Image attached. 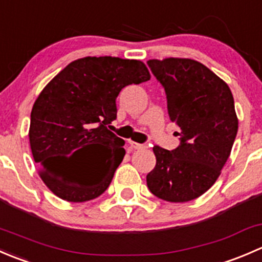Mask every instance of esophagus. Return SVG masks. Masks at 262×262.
<instances>
[{"instance_id": "obj_1", "label": "esophagus", "mask_w": 262, "mask_h": 262, "mask_svg": "<svg viewBox=\"0 0 262 262\" xmlns=\"http://www.w3.org/2000/svg\"><path fill=\"white\" fill-rule=\"evenodd\" d=\"M130 146L134 148V149H147L148 146L147 144H139L136 143V142H130Z\"/></svg>"}]
</instances>
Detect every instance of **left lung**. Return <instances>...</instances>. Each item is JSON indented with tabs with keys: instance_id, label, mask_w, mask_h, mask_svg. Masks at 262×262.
Segmentation results:
<instances>
[{
	"instance_id": "8db88e82",
	"label": "left lung",
	"mask_w": 262,
	"mask_h": 262,
	"mask_svg": "<svg viewBox=\"0 0 262 262\" xmlns=\"http://www.w3.org/2000/svg\"><path fill=\"white\" fill-rule=\"evenodd\" d=\"M147 64L165 89L170 120L180 128L178 148L153 147L156 166L147 186L166 202H190L210 189L231 155L238 130L233 96L196 60L166 58Z\"/></svg>"
}]
</instances>
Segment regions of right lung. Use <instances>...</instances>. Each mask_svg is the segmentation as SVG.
Segmentation results:
<instances>
[{
  "label": "right lung",
  "mask_w": 262,
  "mask_h": 262,
  "mask_svg": "<svg viewBox=\"0 0 262 262\" xmlns=\"http://www.w3.org/2000/svg\"><path fill=\"white\" fill-rule=\"evenodd\" d=\"M149 78L141 60L86 57L44 87L31 110L29 138L41 180L53 194L82 203L109 187L125 155L123 139L107 129L116 119V97L128 84Z\"/></svg>",
  "instance_id": "add662e5"
}]
</instances>
